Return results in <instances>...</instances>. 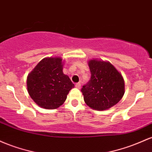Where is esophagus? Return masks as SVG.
Listing matches in <instances>:
<instances>
[{
	"label": "esophagus",
	"instance_id": "esophagus-1",
	"mask_svg": "<svg viewBox=\"0 0 152 152\" xmlns=\"http://www.w3.org/2000/svg\"><path fill=\"white\" fill-rule=\"evenodd\" d=\"M75 87L77 88V89H80V88H81V84L80 83H76L75 84Z\"/></svg>",
	"mask_w": 152,
	"mask_h": 152
}]
</instances>
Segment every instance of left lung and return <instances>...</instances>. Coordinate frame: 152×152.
<instances>
[{
	"instance_id": "left-lung-1",
	"label": "left lung",
	"mask_w": 152,
	"mask_h": 152,
	"mask_svg": "<svg viewBox=\"0 0 152 152\" xmlns=\"http://www.w3.org/2000/svg\"><path fill=\"white\" fill-rule=\"evenodd\" d=\"M88 64L91 77L81 89L85 103L95 110H107L122 98L124 79L110 62L91 59Z\"/></svg>"
}]
</instances>
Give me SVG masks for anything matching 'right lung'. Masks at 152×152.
I'll return each mask as SVG.
<instances>
[{
	"mask_svg": "<svg viewBox=\"0 0 152 152\" xmlns=\"http://www.w3.org/2000/svg\"><path fill=\"white\" fill-rule=\"evenodd\" d=\"M60 57L44 58L27 77V89L37 105L47 109L62 105L74 84L62 72Z\"/></svg>",
	"mask_w": 152,
	"mask_h": 152,
	"instance_id": "1",
	"label": "right lung"
}]
</instances>
